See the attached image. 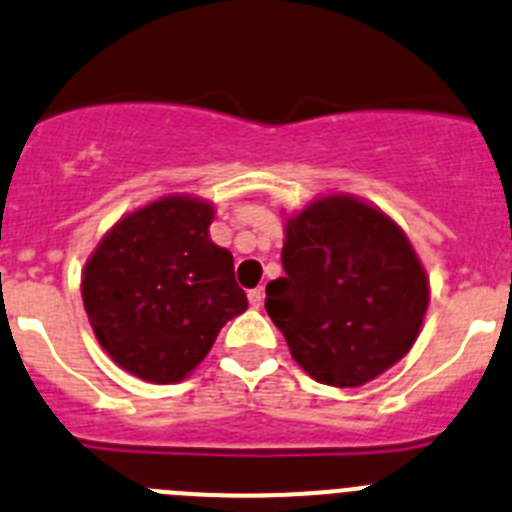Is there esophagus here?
<instances>
[{"label": "esophagus", "instance_id": "obj_1", "mask_svg": "<svg viewBox=\"0 0 512 512\" xmlns=\"http://www.w3.org/2000/svg\"><path fill=\"white\" fill-rule=\"evenodd\" d=\"M248 302H251V307H256V310H259L261 305H264V289H251V292H248Z\"/></svg>", "mask_w": 512, "mask_h": 512}]
</instances>
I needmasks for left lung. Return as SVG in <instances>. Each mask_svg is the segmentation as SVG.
<instances>
[{"label":"left lung","instance_id":"8db88e82","mask_svg":"<svg viewBox=\"0 0 512 512\" xmlns=\"http://www.w3.org/2000/svg\"><path fill=\"white\" fill-rule=\"evenodd\" d=\"M282 266L266 284V312L315 382L361 387L418 341L431 282L382 207L330 192L284 212Z\"/></svg>","mask_w":512,"mask_h":512}]
</instances>
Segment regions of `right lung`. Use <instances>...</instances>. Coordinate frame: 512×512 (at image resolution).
<instances>
[{"label": "right lung", "instance_id": "add662e5", "mask_svg": "<svg viewBox=\"0 0 512 512\" xmlns=\"http://www.w3.org/2000/svg\"><path fill=\"white\" fill-rule=\"evenodd\" d=\"M215 205L164 194L122 215L81 271V300L99 346L151 384L187 379L228 320L246 312L233 253L210 238Z\"/></svg>", "mask_w": 512, "mask_h": 512}]
</instances>
